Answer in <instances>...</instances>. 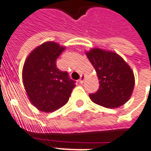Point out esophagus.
I'll use <instances>...</instances> for the list:
<instances>
[{"label":"esophagus","instance_id":"obj_1","mask_svg":"<svg viewBox=\"0 0 151 151\" xmlns=\"http://www.w3.org/2000/svg\"><path fill=\"white\" fill-rule=\"evenodd\" d=\"M84 79H85V76L83 75V74H82V75L80 76V79H79V83H83V81H84Z\"/></svg>","mask_w":151,"mask_h":151}]
</instances>
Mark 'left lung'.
<instances>
[{"instance_id":"left-lung-1","label":"left lung","mask_w":151,"mask_h":151,"mask_svg":"<svg viewBox=\"0 0 151 151\" xmlns=\"http://www.w3.org/2000/svg\"><path fill=\"white\" fill-rule=\"evenodd\" d=\"M86 55L96 71L100 85L96 93L89 94L92 101L109 109L124 104L134 87V76L130 67L113 52L93 48Z\"/></svg>"}]
</instances>
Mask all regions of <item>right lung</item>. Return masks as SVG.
Returning a JSON list of instances; mask_svg holds the SVG:
<instances>
[{
  "label": "right lung",
  "mask_w": 151,
  "mask_h": 151,
  "mask_svg": "<svg viewBox=\"0 0 151 151\" xmlns=\"http://www.w3.org/2000/svg\"><path fill=\"white\" fill-rule=\"evenodd\" d=\"M65 47L46 42L28 55L22 69L23 85L30 102L40 111L53 112L65 105L75 82L59 70L56 60Z\"/></svg>",
  "instance_id": "obj_1"
}]
</instances>
